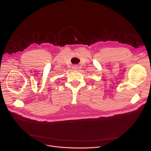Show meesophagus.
Instances as JSON below:
<instances>
[{"label":"esophagus","instance_id":"obj_1","mask_svg":"<svg viewBox=\"0 0 151 151\" xmlns=\"http://www.w3.org/2000/svg\"><path fill=\"white\" fill-rule=\"evenodd\" d=\"M73 68L76 69V68H77V67H76V66H74V67H73Z\"/></svg>","mask_w":151,"mask_h":151}]
</instances>
